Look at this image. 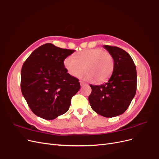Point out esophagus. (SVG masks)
<instances>
[{
    "label": "esophagus",
    "mask_w": 159,
    "mask_h": 159,
    "mask_svg": "<svg viewBox=\"0 0 159 159\" xmlns=\"http://www.w3.org/2000/svg\"><path fill=\"white\" fill-rule=\"evenodd\" d=\"M80 85L81 86H83L84 85H86V84L85 82H84L83 81H80Z\"/></svg>",
    "instance_id": "1"
}]
</instances>
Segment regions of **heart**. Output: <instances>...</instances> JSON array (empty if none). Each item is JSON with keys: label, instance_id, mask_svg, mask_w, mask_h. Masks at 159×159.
<instances>
[{"label": "heart", "instance_id": "heart-1", "mask_svg": "<svg viewBox=\"0 0 159 159\" xmlns=\"http://www.w3.org/2000/svg\"><path fill=\"white\" fill-rule=\"evenodd\" d=\"M64 66L73 77L79 76L85 70L83 78L90 81L101 84L107 81L112 75L115 60L112 54L102 48L86 49L71 56L64 60Z\"/></svg>", "mask_w": 159, "mask_h": 159}]
</instances>
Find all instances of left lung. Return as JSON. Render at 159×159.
I'll list each match as a JSON object with an SVG mask.
<instances>
[{"mask_svg":"<svg viewBox=\"0 0 159 159\" xmlns=\"http://www.w3.org/2000/svg\"><path fill=\"white\" fill-rule=\"evenodd\" d=\"M103 47L114 57V70L107 83L89 85L91 93L88 99L94 111L105 117H113L125 111L135 95L137 70L127 52L116 46Z\"/></svg>","mask_w":159,"mask_h":159,"instance_id":"obj_1","label":"left lung"}]
</instances>
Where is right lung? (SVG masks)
Returning <instances> with one entry per match:
<instances>
[{
	"instance_id": "add662e5",
	"label": "right lung",
	"mask_w": 159,
	"mask_h": 159,
	"mask_svg": "<svg viewBox=\"0 0 159 159\" xmlns=\"http://www.w3.org/2000/svg\"><path fill=\"white\" fill-rule=\"evenodd\" d=\"M74 51L47 43L34 50L23 64L22 93L37 116L52 120L68 111L71 98L80 89L79 80L64 66V59Z\"/></svg>"
}]
</instances>
